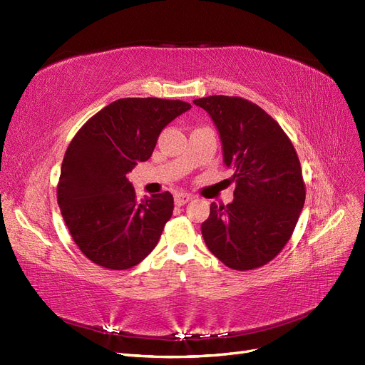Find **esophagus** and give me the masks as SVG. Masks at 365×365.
Returning a JSON list of instances; mask_svg holds the SVG:
<instances>
[{
	"mask_svg": "<svg viewBox=\"0 0 365 365\" xmlns=\"http://www.w3.org/2000/svg\"><path fill=\"white\" fill-rule=\"evenodd\" d=\"M192 199H193L192 195L178 193V195H175V204H177V205H185L187 202H190Z\"/></svg>",
	"mask_w": 365,
	"mask_h": 365,
	"instance_id": "34e87169",
	"label": "esophagus"
}]
</instances>
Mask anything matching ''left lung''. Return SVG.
Listing matches in <instances>:
<instances>
[{"label":"left lung","instance_id":"left-lung-1","mask_svg":"<svg viewBox=\"0 0 365 365\" xmlns=\"http://www.w3.org/2000/svg\"><path fill=\"white\" fill-rule=\"evenodd\" d=\"M193 103L215 120L235 180L232 202H212L200 226L205 245L230 269H258L290 240L305 204L296 149L281 125L245 98L212 95Z\"/></svg>","mask_w":365,"mask_h":365}]
</instances>
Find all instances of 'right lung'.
Returning <instances> with one entry per match:
<instances>
[{
  "label": "right lung",
  "instance_id": "obj_1",
  "mask_svg": "<svg viewBox=\"0 0 365 365\" xmlns=\"http://www.w3.org/2000/svg\"><path fill=\"white\" fill-rule=\"evenodd\" d=\"M190 108L180 99L122 98L73 135L57 200L72 240L98 266L131 269L157 246L173 196L163 192L139 200L127 175L153 155L161 130Z\"/></svg>",
  "mask_w": 365,
  "mask_h": 365
}]
</instances>
